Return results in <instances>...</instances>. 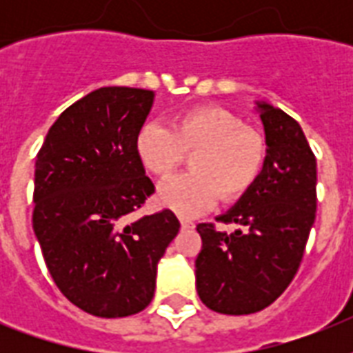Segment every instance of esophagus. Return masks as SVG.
Instances as JSON below:
<instances>
[{"label": "esophagus", "instance_id": "obj_1", "mask_svg": "<svg viewBox=\"0 0 353 353\" xmlns=\"http://www.w3.org/2000/svg\"><path fill=\"white\" fill-rule=\"evenodd\" d=\"M181 229H194V221L187 220V218H181Z\"/></svg>", "mask_w": 353, "mask_h": 353}]
</instances>
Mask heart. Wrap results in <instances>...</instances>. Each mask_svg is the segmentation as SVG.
Instances as JSON below:
<instances>
[{"label":"heart","instance_id":"b5f03b06","mask_svg":"<svg viewBox=\"0 0 353 353\" xmlns=\"http://www.w3.org/2000/svg\"><path fill=\"white\" fill-rule=\"evenodd\" d=\"M144 170L168 177L190 155V170L163 183L157 201L179 216H196L221 198L240 199L252 187L265 161V143L223 108L199 106L177 113L170 128L146 122L133 139Z\"/></svg>","mask_w":353,"mask_h":353}]
</instances>
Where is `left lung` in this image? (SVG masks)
I'll list each match as a JSON object with an SVG mask.
<instances>
[{
    "label": "left lung",
    "instance_id": "1",
    "mask_svg": "<svg viewBox=\"0 0 353 353\" xmlns=\"http://www.w3.org/2000/svg\"><path fill=\"white\" fill-rule=\"evenodd\" d=\"M265 161L252 187L216 220L234 232L199 223L196 288L205 306L249 315L273 304L299 271L317 210V161L295 119L256 102Z\"/></svg>",
    "mask_w": 353,
    "mask_h": 353
}]
</instances>
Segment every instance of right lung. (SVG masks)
<instances>
[{"mask_svg":"<svg viewBox=\"0 0 353 353\" xmlns=\"http://www.w3.org/2000/svg\"><path fill=\"white\" fill-rule=\"evenodd\" d=\"M154 91L110 85L65 110L36 157L32 227L54 284L95 317L143 312L154 299L157 263L179 232L165 209L133 221L155 192L133 139Z\"/></svg>","mask_w":353,"mask_h":353,"instance_id":"1","label":"right lung"}]
</instances>
